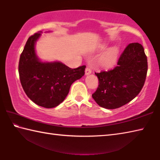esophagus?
Instances as JSON below:
<instances>
[{
    "label": "esophagus",
    "mask_w": 160,
    "mask_h": 160,
    "mask_svg": "<svg viewBox=\"0 0 160 160\" xmlns=\"http://www.w3.org/2000/svg\"><path fill=\"white\" fill-rule=\"evenodd\" d=\"M92 72V70L90 67H87L86 69H85V75H90Z\"/></svg>",
    "instance_id": "esophagus-1"
}]
</instances>
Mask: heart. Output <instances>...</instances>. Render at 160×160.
Masks as SVG:
<instances>
[{
    "mask_svg": "<svg viewBox=\"0 0 160 160\" xmlns=\"http://www.w3.org/2000/svg\"><path fill=\"white\" fill-rule=\"evenodd\" d=\"M118 48L114 47L107 51L101 59V63L104 67H110L115 63L118 54Z\"/></svg>",
    "mask_w": 160,
    "mask_h": 160,
    "instance_id": "obj_1",
    "label": "heart"
}]
</instances>
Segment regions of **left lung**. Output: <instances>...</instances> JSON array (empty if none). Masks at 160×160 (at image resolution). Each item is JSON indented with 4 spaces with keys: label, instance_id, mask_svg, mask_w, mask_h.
Masks as SVG:
<instances>
[{
    "label": "left lung",
    "instance_id": "obj_1",
    "mask_svg": "<svg viewBox=\"0 0 160 160\" xmlns=\"http://www.w3.org/2000/svg\"><path fill=\"white\" fill-rule=\"evenodd\" d=\"M148 72L144 48L138 43L129 44L119 57L117 66L95 72L99 86L92 98L105 109H117L133 99L141 91Z\"/></svg>",
    "mask_w": 160,
    "mask_h": 160
}]
</instances>
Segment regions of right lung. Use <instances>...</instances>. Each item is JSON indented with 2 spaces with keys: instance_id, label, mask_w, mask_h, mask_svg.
I'll list each match as a JSON object with an SVG mask.
<instances>
[{
  "instance_id": "right-lung-1",
  "label": "right lung",
  "mask_w": 160,
  "mask_h": 160,
  "mask_svg": "<svg viewBox=\"0 0 160 160\" xmlns=\"http://www.w3.org/2000/svg\"><path fill=\"white\" fill-rule=\"evenodd\" d=\"M40 36L39 32L35 33L27 41L19 61V75L24 91L32 102L53 108L66 99L72 84L85 75L86 66L72 69L61 62H41L34 49Z\"/></svg>"
}]
</instances>
